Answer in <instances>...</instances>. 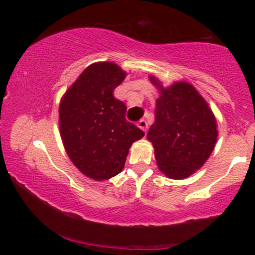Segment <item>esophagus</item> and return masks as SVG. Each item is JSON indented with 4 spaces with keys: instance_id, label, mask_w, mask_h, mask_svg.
Returning a JSON list of instances; mask_svg holds the SVG:
<instances>
[{
    "instance_id": "esophagus-1",
    "label": "esophagus",
    "mask_w": 255,
    "mask_h": 255,
    "mask_svg": "<svg viewBox=\"0 0 255 255\" xmlns=\"http://www.w3.org/2000/svg\"><path fill=\"white\" fill-rule=\"evenodd\" d=\"M136 126L140 128V129H142L144 131L147 130V128H148V125H147V122H146V120H140V121L136 124Z\"/></svg>"
}]
</instances>
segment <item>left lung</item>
Here are the masks:
<instances>
[{
	"label": "left lung",
	"instance_id": "left-lung-1",
	"mask_svg": "<svg viewBox=\"0 0 255 255\" xmlns=\"http://www.w3.org/2000/svg\"><path fill=\"white\" fill-rule=\"evenodd\" d=\"M148 78L159 97L147 139L159 170L172 180H183L211 156L218 136L216 118L193 85L176 81L164 87L153 75Z\"/></svg>",
	"mask_w": 255,
	"mask_h": 255
}]
</instances>
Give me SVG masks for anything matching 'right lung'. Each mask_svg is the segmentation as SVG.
<instances>
[{
	"label": "right lung",
	"instance_id": "1",
	"mask_svg": "<svg viewBox=\"0 0 255 255\" xmlns=\"http://www.w3.org/2000/svg\"><path fill=\"white\" fill-rule=\"evenodd\" d=\"M126 75L114 62L92 63L61 98L58 126L64 150L91 180L120 174L131 144L145 135L126 120L127 107L114 97Z\"/></svg>",
	"mask_w": 255,
	"mask_h": 255
}]
</instances>
